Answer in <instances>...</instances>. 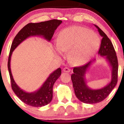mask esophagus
<instances>
[{
	"label": "esophagus",
	"instance_id": "1",
	"mask_svg": "<svg viewBox=\"0 0 124 124\" xmlns=\"http://www.w3.org/2000/svg\"><path fill=\"white\" fill-rule=\"evenodd\" d=\"M63 71L64 72H66V73H69V72L70 71V69L69 68H68V67H65L63 69Z\"/></svg>",
	"mask_w": 124,
	"mask_h": 124
}]
</instances>
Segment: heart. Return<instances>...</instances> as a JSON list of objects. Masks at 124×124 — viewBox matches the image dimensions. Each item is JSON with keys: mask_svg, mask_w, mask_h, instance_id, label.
<instances>
[{"mask_svg": "<svg viewBox=\"0 0 124 124\" xmlns=\"http://www.w3.org/2000/svg\"><path fill=\"white\" fill-rule=\"evenodd\" d=\"M100 44L96 33L86 28L73 27L61 31L57 38V50L58 54L69 52L73 63L82 65L87 62L97 50Z\"/></svg>", "mask_w": 124, "mask_h": 124, "instance_id": "heart-1", "label": "heart"}]
</instances>
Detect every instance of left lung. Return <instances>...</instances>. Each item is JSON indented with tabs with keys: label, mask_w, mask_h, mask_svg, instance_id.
Instances as JSON below:
<instances>
[{
	"label": "left lung",
	"mask_w": 124,
	"mask_h": 124,
	"mask_svg": "<svg viewBox=\"0 0 124 124\" xmlns=\"http://www.w3.org/2000/svg\"><path fill=\"white\" fill-rule=\"evenodd\" d=\"M100 35L102 37L98 54L102 57L109 63L112 69L111 81L107 85L99 89H93L88 86L85 75L90 65L95 61L93 59L85 65L74 67L71 78L76 97L79 101L86 104H96L105 99L117 83L118 78V60L113 44L104 31L94 25Z\"/></svg>",
	"instance_id": "8db88e82"
}]
</instances>
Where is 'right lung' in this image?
I'll return each instance as SVG.
<instances>
[{"mask_svg": "<svg viewBox=\"0 0 124 124\" xmlns=\"http://www.w3.org/2000/svg\"><path fill=\"white\" fill-rule=\"evenodd\" d=\"M62 22V20L53 19L40 23H29L20 30L12 42L8 61V69L10 74L11 87L17 97L28 105L34 107H42L50 102L53 99V86L61 76V69H57L51 73L38 90L31 93L26 92L18 86L12 77L10 67L12 52L22 42L32 36L42 37L50 42L54 35L55 30Z\"/></svg>", "mask_w": 124, "mask_h": 124, "instance_id": "1", "label": "right lung"}]
</instances>
